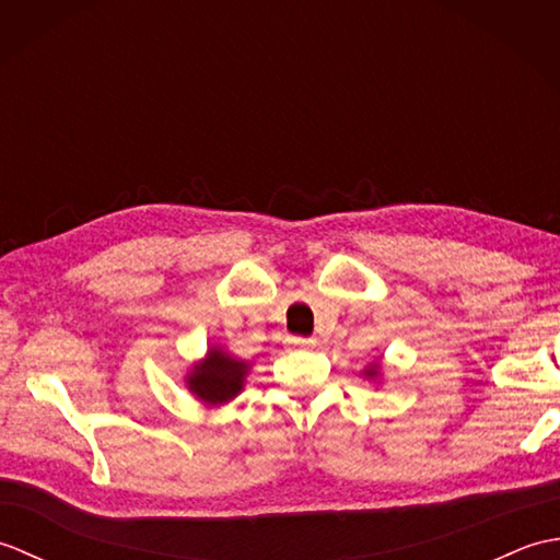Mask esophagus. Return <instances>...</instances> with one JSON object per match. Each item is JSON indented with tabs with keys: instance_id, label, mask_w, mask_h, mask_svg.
<instances>
[{
	"instance_id": "obj_1",
	"label": "esophagus",
	"mask_w": 560,
	"mask_h": 560,
	"mask_svg": "<svg viewBox=\"0 0 560 560\" xmlns=\"http://www.w3.org/2000/svg\"><path fill=\"white\" fill-rule=\"evenodd\" d=\"M289 343L295 349H313L317 341L313 337H289Z\"/></svg>"
}]
</instances>
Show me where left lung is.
<instances>
[{
  "instance_id": "8db88e82",
  "label": "left lung",
  "mask_w": 560,
  "mask_h": 560,
  "mask_svg": "<svg viewBox=\"0 0 560 560\" xmlns=\"http://www.w3.org/2000/svg\"><path fill=\"white\" fill-rule=\"evenodd\" d=\"M368 375H375V371H368Z\"/></svg>"
}]
</instances>
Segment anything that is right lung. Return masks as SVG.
<instances>
[{
  "mask_svg": "<svg viewBox=\"0 0 560 560\" xmlns=\"http://www.w3.org/2000/svg\"><path fill=\"white\" fill-rule=\"evenodd\" d=\"M245 373L247 363L231 359L221 349H211L209 359L189 375V389L209 404H223L243 389Z\"/></svg>",
  "mask_w": 560,
  "mask_h": 560,
  "instance_id": "add662e5",
  "label": "right lung"
}]
</instances>
